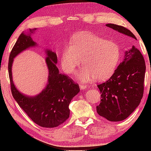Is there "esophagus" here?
I'll use <instances>...</instances> for the list:
<instances>
[{
    "label": "esophagus",
    "instance_id": "obj_1",
    "mask_svg": "<svg viewBox=\"0 0 151 151\" xmlns=\"http://www.w3.org/2000/svg\"><path fill=\"white\" fill-rule=\"evenodd\" d=\"M88 84H80V89H84V88H86L88 87Z\"/></svg>",
    "mask_w": 151,
    "mask_h": 151
}]
</instances>
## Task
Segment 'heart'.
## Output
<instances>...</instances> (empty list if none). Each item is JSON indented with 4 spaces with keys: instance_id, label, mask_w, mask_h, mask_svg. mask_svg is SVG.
I'll return each mask as SVG.
<instances>
[{
    "instance_id": "b5f03b06",
    "label": "heart",
    "mask_w": 151,
    "mask_h": 151,
    "mask_svg": "<svg viewBox=\"0 0 151 151\" xmlns=\"http://www.w3.org/2000/svg\"><path fill=\"white\" fill-rule=\"evenodd\" d=\"M120 57V47L116 42L95 34L80 33L73 36L71 45L63 49L61 66L66 73H72L82 60L84 67L78 73L80 80L104 81L114 73Z\"/></svg>"
}]
</instances>
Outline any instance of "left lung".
<instances>
[{
	"instance_id": "1",
	"label": "left lung",
	"mask_w": 151,
	"mask_h": 151,
	"mask_svg": "<svg viewBox=\"0 0 151 151\" xmlns=\"http://www.w3.org/2000/svg\"><path fill=\"white\" fill-rule=\"evenodd\" d=\"M106 25L137 40L124 27L115 24ZM145 60L141 52L133 46L126 51L124 59L113 76L98 84L101 93L100 104L96 106L99 115L111 122L127 118L139 104L144 94Z\"/></svg>"
}]
</instances>
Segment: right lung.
<instances>
[{
  "instance_id": "obj_1",
  "label": "right lung",
  "mask_w": 151,
  "mask_h": 151,
  "mask_svg": "<svg viewBox=\"0 0 151 151\" xmlns=\"http://www.w3.org/2000/svg\"><path fill=\"white\" fill-rule=\"evenodd\" d=\"M36 30V29H34ZM22 32L12 48L9 55L8 71L11 91L14 98L28 117L42 127L53 128L62 124L69 118L71 101L80 91L78 84L65 74L59 73L56 67L57 55L47 50L46 63L49 69L48 84L42 93L36 97H27L20 93L12 81V65L14 58L27 48L36 45L30 34Z\"/></svg>"
}]
</instances>
